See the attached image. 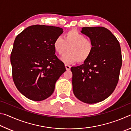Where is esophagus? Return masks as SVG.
I'll return each mask as SVG.
<instances>
[{"mask_svg": "<svg viewBox=\"0 0 131 131\" xmlns=\"http://www.w3.org/2000/svg\"><path fill=\"white\" fill-rule=\"evenodd\" d=\"M65 68H66V70H70V68H71V67H70V66L67 65V64H65Z\"/></svg>", "mask_w": 131, "mask_h": 131, "instance_id": "esophagus-1", "label": "esophagus"}]
</instances>
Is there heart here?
<instances>
[{"mask_svg": "<svg viewBox=\"0 0 131 131\" xmlns=\"http://www.w3.org/2000/svg\"><path fill=\"white\" fill-rule=\"evenodd\" d=\"M53 46L59 55H62L68 47V51L61 59L65 63L77 61L83 63L89 58L94 50L92 41L76 29L66 32L63 39L58 37L54 40Z\"/></svg>", "mask_w": 131, "mask_h": 131, "instance_id": "b5f03b06", "label": "heart"}]
</instances>
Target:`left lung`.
I'll return each instance as SVG.
<instances>
[{
	"instance_id": "left-lung-1",
	"label": "left lung",
	"mask_w": 131,
	"mask_h": 131,
	"mask_svg": "<svg viewBox=\"0 0 131 131\" xmlns=\"http://www.w3.org/2000/svg\"><path fill=\"white\" fill-rule=\"evenodd\" d=\"M81 32L90 37L94 50L83 64L71 68L73 91L84 103L100 102L112 94L118 83L122 65L120 45L106 28L83 27Z\"/></svg>"
}]
</instances>
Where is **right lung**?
I'll return each instance as SVG.
<instances>
[{
    "label": "right lung",
    "mask_w": 131,
    "mask_h": 131,
    "mask_svg": "<svg viewBox=\"0 0 131 131\" xmlns=\"http://www.w3.org/2000/svg\"><path fill=\"white\" fill-rule=\"evenodd\" d=\"M62 33L61 28L35 25L15 39L10 57L13 81L18 90L30 100L41 101L50 96L66 71L53 46Z\"/></svg>",
    "instance_id": "obj_1"
}]
</instances>
